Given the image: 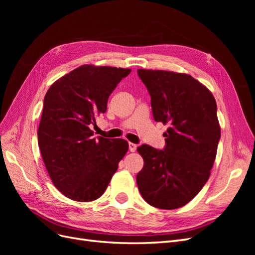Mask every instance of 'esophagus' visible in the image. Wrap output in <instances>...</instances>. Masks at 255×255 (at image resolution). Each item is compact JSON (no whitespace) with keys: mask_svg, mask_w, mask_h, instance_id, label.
<instances>
[{"mask_svg":"<svg viewBox=\"0 0 255 255\" xmlns=\"http://www.w3.org/2000/svg\"><path fill=\"white\" fill-rule=\"evenodd\" d=\"M128 149L130 152H135L137 149V144H135L133 142H128Z\"/></svg>","mask_w":255,"mask_h":255,"instance_id":"1","label":"esophagus"}]
</instances>
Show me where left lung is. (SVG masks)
<instances>
[{"mask_svg": "<svg viewBox=\"0 0 255 255\" xmlns=\"http://www.w3.org/2000/svg\"><path fill=\"white\" fill-rule=\"evenodd\" d=\"M151 97L153 118L168 123L163 150L137 148L143 167L136 181L150 205L174 210L187 204L211 174L220 140L217 104L192 76L163 70H137Z\"/></svg>", "mask_w": 255, "mask_h": 255, "instance_id": "left-lung-1", "label": "left lung"}]
</instances>
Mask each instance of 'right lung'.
I'll use <instances>...</instances> for the list:
<instances>
[{"label": "right lung", "instance_id": "1", "mask_svg": "<svg viewBox=\"0 0 255 255\" xmlns=\"http://www.w3.org/2000/svg\"><path fill=\"white\" fill-rule=\"evenodd\" d=\"M129 72L82 66L54 83L44 97L38 145L53 184L69 199L89 202L101 197L128 152L127 140L94 137L89 127L106 112L109 97Z\"/></svg>", "mask_w": 255, "mask_h": 255}]
</instances>
